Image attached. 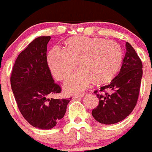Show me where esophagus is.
I'll use <instances>...</instances> for the list:
<instances>
[{"mask_svg":"<svg viewBox=\"0 0 152 152\" xmlns=\"http://www.w3.org/2000/svg\"><path fill=\"white\" fill-rule=\"evenodd\" d=\"M84 94H84V93H80V94H75L73 96V99L76 100V99H77V98L82 97V96H84Z\"/></svg>","mask_w":152,"mask_h":152,"instance_id":"1","label":"esophagus"}]
</instances>
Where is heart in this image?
<instances>
[{
    "mask_svg": "<svg viewBox=\"0 0 152 152\" xmlns=\"http://www.w3.org/2000/svg\"><path fill=\"white\" fill-rule=\"evenodd\" d=\"M123 61L120 45L113 40L75 37L67 42L66 49L54 47L48 55V63L58 80H64L77 66V72L68 77L64 88L73 93L87 88L92 80L103 83L117 73Z\"/></svg>",
    "mask_w": 152,
    "mask_h": 152,
    "instance_id": "heart-1",
    "label": "heart"
}]
</instances>
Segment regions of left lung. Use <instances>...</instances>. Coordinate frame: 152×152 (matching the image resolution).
Masks as SVG:
<instances>
[{
    "mask_svg": "<svg viewBox=\"0 0 152 152\" xmlns=\"http://www.w3.org/2000/svg\"><path fill=\"white\" fill-rule=\"evenodd\" d=\"M126 47V55L117 76L110 84L94 91L99 104L92 110V116L102 124H114L126 119L138 101L142 63L133 47L129 42Z\"/></svg>",
    "mask_w": 152,
    "mask_h": 152,
    "instance_id": "obj_1",
    "label": "left lung"
}]
</instances>
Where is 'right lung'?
Returning <instances> with one entry per match:
<instances>
[{
	"instance_id": "right-lung-1",
	"label": "right lung",
	"mask_w": 152,
	"mask_h": 152,
	"mask_svg": "<svg viewBox=\"0 0 152 152\" xmlns=\"http://www.w3.org/2000/svg\"><path fill=\"white\" fill-rule=\"evenodd\" d=\"M50 36L35 39L16 59L10 84L17 107L36 128L50 129L64 117L69 99L49 98L61 88L52 78L46 57Z\"/></svg>"
}]
</instances>
